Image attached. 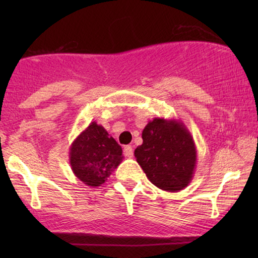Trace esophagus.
I'll return each mask as SVG.
<instances>
[{"instance_id": "1", "label": "esophagus", "mask_w": 258, "mask_h": 258, "mask_svg": "<svg viewBox=\"0 0 258 258\" xmlns=\"http://www.w3.org/2000/svg\"><path fill=\"white\" fill-rule=\"evenodd\" d=\"M123 151H124V155L126 157H133L134 155V150H133V147L132 146H125L124 149H123Z\"/></svg>"}]
</instances>
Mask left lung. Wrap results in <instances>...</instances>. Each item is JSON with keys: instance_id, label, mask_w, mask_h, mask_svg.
<instances>
[{"instance_id": "obj_1", "label": "left lung", "mask_w": 258, "mask_h": 258, "mask_svg": "<svg viewBox=\"0 0 258 258\" xmlns=\"http://www.w3.org/2000/svg\"><path fill=\"white\" fill-rule=\"evenodd\" d=\"M143 143L135 149L137 163L149 181L165 191L183 190L191 182L197 150L181 119L155 117L142 132Z\"/></svg>"}]
</instances>
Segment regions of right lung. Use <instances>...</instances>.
<instances>
[{
  "label": "right lung",
  "mask_w": 258,
  "mask_h": 258,
  "mask_svg": "<svg viewBox=\"0 0 258 258\" xmlns=\"http://www.w3.org/2000/svg\"><path fill=\"white\" fill-rule=\"evenodd\" d=\"M74 175L88 186H100L123 160L122 148L103 126L91 122L69 149Z\"/></svg>",
  "instance_id": "right-lung-1"
}]
</instances>
